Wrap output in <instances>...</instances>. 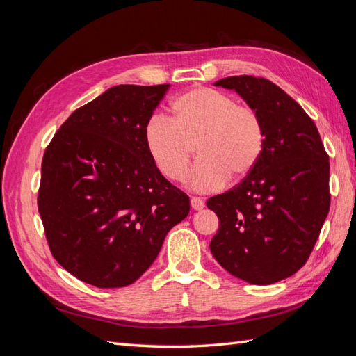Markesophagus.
Instances as JSON below:
<instances>
[{
	"mask_svg": "<svg viewBox=\"0 0 356 356\" xmlns=\"http://www.w3.org/2000/svg\"><path fill=\"white\" fill-rule=\"evenodd\" d=\"M190 204H191V208L195 209V211H202L204 208V203H203V200L200 197H191L190 199Z\"/></svg>",
	"mask_w": 356,
	"mask_h": 356,
	"instance_id": "1",
	"label": "esophagus"
}]
</instances>
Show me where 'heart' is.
Instances as JSON below:
<instances>
[{
	"label": "heart",
	"mask_w": 356,
	"mask_h": 356,
	"mask_svg": "<svg viewBox=\"0 0 356 356\" xmlns=\"http://www.w3.org/2000/svg\"><path fill=\"white\" fill-rule=\"evenodd\" d=\"M170 111L172 118L152 117L144 132L148 154L165 178L184 179L196 141L199 160L188 182L197 191L217 190L230 175L242 178L260 160L266 139L261 118L230 95L196 88L172 101Z\"/></svg>",
	"instance_id": "1"
}]
</instances>
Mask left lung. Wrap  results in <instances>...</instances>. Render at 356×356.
<instances>
[{
    "mask_svg": "<svg viewBox=\"0 0 356 356\" xmlns=\"http://www.w3.org/2000/svg\"><path fill=\"white\" fill-rule=\"evenodd\" d=\"M213 86L234 90L260 115L264 148L248 177L207 207L220 229L211 252L254 285L294 275L306 263L330 211V161L314 120L279 86L234 75Z\"/></svg>",
    "mask_w": 356,
    "mask_h": 356,
    "instance_id": "left-lung-1",
    "label": "left lung"
}]
</instances>
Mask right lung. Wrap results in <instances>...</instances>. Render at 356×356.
Wrapping results in <instances>:
<instances>
[{
    "label": "right lung",
    "mask_w": 356,
    "mask_h": 356,
    "mask_svg": "<svg viewBox=\"0 0 356 356\" xmlns=\"http://www.w3.org/2000/svg\"><path fill=\"white\" fill-rule=\"evenodd\" d=\"M169 86L110 88L67 118L42 157L38 212L50 251L86 284H134L190 212L145 145Z\"/></svg>",
    "instance_id": "add662e5"
}]
</instances>
